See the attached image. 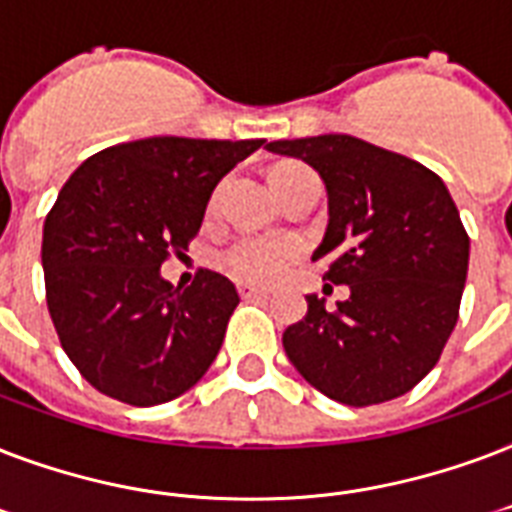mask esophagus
Returning a JSON list of instances; mask_svg holds the SVG:
<instances>
[{
  "instance_id": "34e87169",
  "label": "esophagus",
  "mask_w": 512,
  "mask_h": 512,
  "mask_svg": "<svg viewBox=\"0 0 512 512\" xmlns=\"http://www.w3.org/2000/svg\"><path fill=\"white\" fill-rule=\"evenodd\" d=\"M237 293H240L243 299H267L269 296L267 288H259V285H251V283L237 285Z\"/></svg>"
}]
</instances>
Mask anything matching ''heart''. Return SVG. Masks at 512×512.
<instances>
[{
    "mask_svg": "<svg viewBox=\"0 0 512 512\" xmlns=\"http://www.w3.org/2000/svg\"><path fill=\"white\" fill-rule=\"evenodd\" d=\"M301 245L291 235H240L224 251V267L248 283H272L299 259Z\"/></svg>",
    "mask_w": 512,
    "mask_h": 512,
    "instance_id": "heart-1",
    "label": "heart"
}]
</instances>
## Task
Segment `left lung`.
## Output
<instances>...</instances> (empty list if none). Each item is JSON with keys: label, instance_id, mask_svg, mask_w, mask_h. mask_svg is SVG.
Instances as JSON below:
<instances>
[{"label": "left lung", "instance_id": "obj_1", "mask_svg": "<svg viewBox=\"0 0 512 512\" xmlns=\"http://www.w3.org/2000/svg\"><path fill=\"white\" fill-rule=\"evenodd\" d=\"M267 149L323 178L328 227L312 261H326L328 283L350 285L336 310L307 296V315L285 328V355L344 406L406 395L441 358L465 288L470 237L449 189L425 165L339 133Z\"/></svg>", "mask_w": 512, "mask_h": 512}]
</instances>
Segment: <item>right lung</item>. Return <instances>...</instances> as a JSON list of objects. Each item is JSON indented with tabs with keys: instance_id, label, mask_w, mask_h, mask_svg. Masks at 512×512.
Masks as SVG:
<instances>
[{
	"instance_id": "1",
	"label": "right lung",
	"mask_w": 512,
	"mask_h": 512,
	"mask_svg": "<svg viewBox=\"0 0 512 512\" xmlns=\"http://www.w3.org/2000/svg\"><path fill=\"white\" fill-rule=\"evenodd\" d=\"M264 144L157 136L79 165L42 229L47 310L95 390L130 406L184 395L211 368L235 285L200 269L181 291L160 275L200 232L213 189Z\"/></svg>"
}]
</instances>
